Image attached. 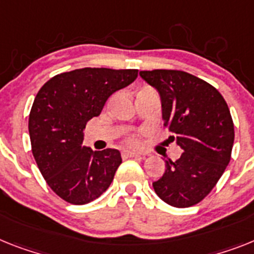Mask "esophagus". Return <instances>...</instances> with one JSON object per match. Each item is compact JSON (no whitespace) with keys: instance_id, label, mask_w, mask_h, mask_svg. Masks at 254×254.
I'll use <instances>...</instances> for the list:
<instances>
[{"instance_id":"esophagus-1","label":"esophagus","mask_w":254,"mask_h":254,"mask_svg":"<svg viewBox=\"0 0 254 254\" xmlns=\"http://www.w3.org/2000/svg\"><path fill=\"white\" fill-rule=\"evenodd\" d=\"M123 157H135V159H144V157H146V155H143V153L131 152V151H124Z\"/></svg>"}]
</instances>
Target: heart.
<instances>
[{"label":"heart","mask_w":254,"mask_h":254,"mask_svg":"<svg viewBox=\"0 0 254 254\" xmlns=\"http://www.w3.org/2000/svg\"><path fill=\"white\" fill-rule=\"evenodd\" d=\"M124 144L127 147H138L140 144L139 137L137 134H129V135L124 138Z\"/></svg>","instance_id":"b5f03b06"}]
</instances>
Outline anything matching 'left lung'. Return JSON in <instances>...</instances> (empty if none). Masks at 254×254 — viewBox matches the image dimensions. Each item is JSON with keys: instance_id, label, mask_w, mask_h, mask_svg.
Here are the masks:
<instances>
[{"instance_id": "8db88e82", "label": "left lung", "mask_w": 254, "mask_h": 254, "mask_svg": "<svg viewBox=\"0 0 254 254\" xmlns=\"http://www.w3.org/2000/svg\"><path fill=\"white\" fill-rule=\"evenodd\" d=\"M163 102L164 125L183 150L152 183L160 199L176 208L200 203L214 189L231 160L235 138L229 106L216 87L177 69L140 71Z\"/></svg>"}]
</instances>
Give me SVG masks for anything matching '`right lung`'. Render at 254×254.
Returning a JSON list of instances; mask_svg holds the SVG:
<instances>
[{"instance_id": "1", "label": "right lung", "mask_w": 254, "mask_h": 254, "mask_svg": "<svg viewBox=\"0 0 254 254\" xmlns=\"http://www.w3.org/2000/svg\"><path fill=\"white\" fill-rule=\"evenodd\" d=\"M137 76L138 69L80 68L57 74L38 90L28 120L32 153L49 187L67 203H90L114 181L120 152L82 147L84 129L110 95Z\"/></svg>"}]
</instances>
